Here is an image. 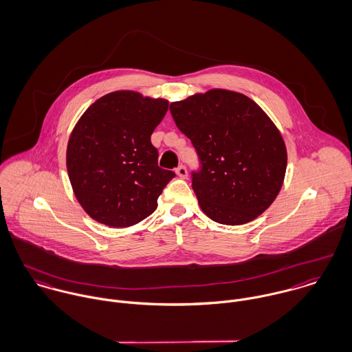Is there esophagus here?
Wrapping results in <instances>:
<instances>
[{"instance_id":"obj_1","label":"esophagus","mask_w":352,"mask_h":352,"mask_svg":"<svg viewBox=\"0 0 352 352\" xmlns=\"http://www.w3.org/2000/svg\"><path fill=\"white\" fill-rule=\"evenodd\" d=\"M175 173H177V175H178L179 178H186V177H188V170H186L185 166L177 167V168H175Z\"/></svg>"}]
</instances>
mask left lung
I'll list each match as a JSON object with an SVG mask.
<instances>
[{
    "instance_id": "8db88e82",
    "label": "left lung",
    "mask_w": 352,
    "mask_h": 352,
    "mask_svg": "<svg viewBox=\"0 0 352 352\" xmlns=\"http://www.w3.org/2000/svg\"><path fill=\"white\" fill-rule=\"evenodd\" d=\"M170 111L200 159L192 188L203 212L239 226L267 211L280 192L287 149L265 111L243 94L217 88L173 102Z\"/></svg>"
}]
</instances>
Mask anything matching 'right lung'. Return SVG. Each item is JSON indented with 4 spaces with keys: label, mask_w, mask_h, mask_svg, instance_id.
Returning a JSON list of instances; mask_svg holds the SVG:
<instances>
[{
    "label": "right lung",
    "mask_w": 352,
    "mask_h": 352,
    "mask_svg": "<svg viewBox=\"0 0 352 352\" xmlns=\"http://www.w3.org/2000/svg\"><path fill=\"white\" fill-rule=\"evenodd\" d=\"M168 100L116 91L99 98L80 117L67 148L73 193L94 220L129 227L153 213L157 197L175 177L157 166L151 135Z\"/></svg>",
    "instance_id": "obj_1"
}]
</instances>
